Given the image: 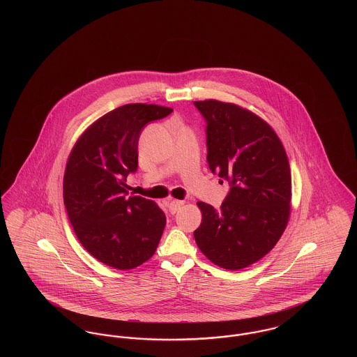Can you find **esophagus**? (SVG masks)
<instances>
[{
	"mask_svg": "<svg viewBox=\"0 0 357 357\" xmlns=\"http://www.w3.org/2000/svg\"><path fill=\"white\" fill-rule=\"evenodd\" d=\"M183 206V201H176V199H169L167 207L170 210L171 214H175L181 207Z\"/></svg>",
	"mask_w": 357,
	"mask_h": 357,
	"instance_id": "esophagus-1",
	"label": "esophagus"
}]
</instances>
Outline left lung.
Segmentation results:
<instances>
[{
  "label": "left lung",
  "instance_id": "8db88e82",
  "mask_svg": "<svg viewBox=\"0 0 357 357\" xmlns=\"http://www.w3.org/2000/svg\"><path fill=\"white\" fill-rule=\"evenodd\" d=\"M207 121V163L230 183L220 208L198 202L194 238L213 264L227 271L268 255L287 229L291 201L288 156L272 127L255 112L214 99L194 102Z\"/></svg>",
  "mask_w": 357,
  "mask_h": 357
}]
</instances>
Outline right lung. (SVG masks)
<instances>
[{
    "label": "right lung",
    "instance_id": "1",
    "mask_svg": "<svg viewBox=\"0 0 357 357\" xmlns=\"http://www.w3.org/2000/svg\"><path fill=\"white\" fill-rule=\"evenodd\" d=\"M172 108L132 102L93 121L75 143L64 174V204L85 250L107 266L130 271L153 257L166 226L153 201L128 197L143 127Z\"/></svg>",
    "mask_w": 357,
    "mask_h": 357
}]
</instances>
